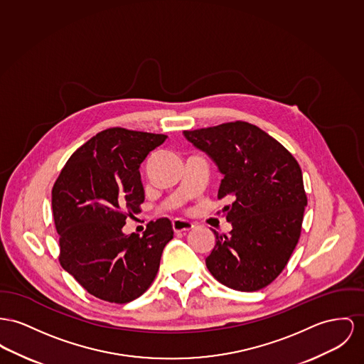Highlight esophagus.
<instances>
[{"label":"esophagus","instance_id":"34e87169","mask_svg":"<svg viewBox=\"0 0 364 364\" xmlns=\"http://www.w3.org/2000/svg\"><path fill=\"white\" fill-rule=\"evenodd\" d=\"M194 225L188 219L175 218L172 220V229L175 233H182L193 229Z\"/></svg>","mask_w":364,"mask_h":364}]
</instances>
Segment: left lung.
Segmentation results:
<instances>
[{
  "instance_id": "1",
  "label": "left lung",
  "mask_w": 364,
  "mask_h": 364,
  "mask_svg": "<svg viewBox=\"0 0 364 364\" xmlns=\"http://www.w3.org/2000/svg\"><path fill=\"white\" fill-rule=\"evenodd\" d=\"M223 175L218 198L232 223L229 236L217 230L205 258L211 274L229 289L258 291L286 267L299 240L308 204L302 171L290 151L261 128L236 122L183 131Z\"/></svg>"
}]
</instances>
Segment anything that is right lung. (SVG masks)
I'll list each match as a JSON object with an SVG mask.
<instances>
[{
  "instance_id": "add662e5",
  "label": "right lung",
  "mask_w": 364,
  "mask_h": 364,
  "mask_svg": "<svg viewBox=\"0 0 364 364\" xmlns=\"http://www.w3.org/2000/svg\"><path fill=\"white\" fill-rule=\"evenodd\" d=\"M167 135L109 128L77 149L52 189L60 265L94 296L127 304L153 283L168 218L150 222L142 236L125 235V219L145 200L139 167Z\"/></svg>"
}]
</instances>
